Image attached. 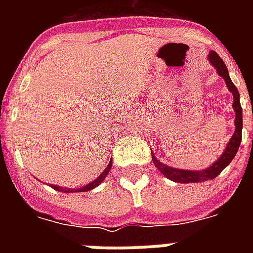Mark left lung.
<instances>
[{
    "mask_svg": "<svg viewBox=\"0 0 253 253\" xmlns=\"http://www.w3.org/2000/svg\"><path fill=\"white\" fill-rule=\"evenodd\" d=\"M208 60L210 61V64L216 69V73L220 77H223L224 83L227 85L228 90L231 91L234 95V111H235V132L232 134L230 138V142L227 143V147L224 148L223 154L220 155L219 158L216 159L215 162L212 163L211 166L208 168L201 169V170H189V169H178L169 167L155 156V154L151 150V155H152V162H154L155 167L162 172V174L169 178V180L174 181V182H181V184H190V182H204V181H209L215 178L226 167L232 162V159L235 158L236 152L239 150L240 142H242V130H243V111H242V106H240V95L239 91L234 85V83L230 79L228 75L227 67L223 63V60L220 59L219 55L215 51H210L208 55Z\"/></svg>",
    "mask_w": 253,
    "mask_h": 253,
    "instance_id": "8db88e82",
    "label": "left lung"
}]
</instances>
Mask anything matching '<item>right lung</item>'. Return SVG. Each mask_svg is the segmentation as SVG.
Here are the masks:
<instances>
[{
    "mask_svg": "<svg viewBox=\"0 0 253 253\" xmlns=\"http://www.w3.org/2000/svg\"><path fill=\"white\" fill-rule=\"evenodd\" d=\"M111 164H113V160H110L109 162V164H107V167L105 168V170H103L101 174H99L95 180H93L91 182H89V184H86L85 186H81V188H76V189H71V188H63V186H59V185H49L51 188L55 189V190H57V192H61V193H80V192H89V190H91V189L97 188L98 185H101L103 182V180H105V177L109 174V172H110L111 169Z\"/></svg>",
    "mask_w": 253,
    "mask_h": 253,
    "instance_id": "add662e5",
    "label": "right lung"
}]
</instances>
